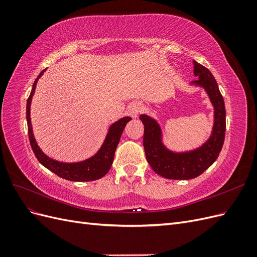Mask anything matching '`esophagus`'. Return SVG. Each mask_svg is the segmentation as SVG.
Returning a JSON list of instances; mask_svg holds the SVG:
<instances>
[{
    "label": "esophagus",
    "instance_id": "34e87169",
    "mask_svg": "<svg viewBox=\"0 0 257 257\" xmlns=\"http://www.w3.org/2000/svg\"><path fill=\"white\" fill-rule=\"evenodd\" d=\"M143 105L141 103H134L132 104L131 108H130V111H131V114L133 116H137V114L141 112L143 110Z\"/></svg>",
    "mask_w": 257,
    "mask_h": 257
}]
</instances>
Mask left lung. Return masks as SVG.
Instances as JSON below:
<instances>
[{
	"label": "left lung",
	"instance_id": "1",
	"mask_svg": "<svg viewBox=\"0 0 257 257\" xmlns=\"http://www.w3.org/2000/svg\"><path fill=\"white\" fill-rule=\"evenodd\" d=\"M194 63V75L197 80L192 83L203 87L214 107V124L212 134L200 148L176 153L168 150L162 143V132L159 123L146 114L139 116L144 123V148L146 158L154 173L166 179L189 180L203 174L211 166L222 150L226 130V112L224 99L217 87L216 80L209 69L201 64Z\"/></svg>",
	"mask_w": 257,
	"mask_h": 257
}]
</instances>
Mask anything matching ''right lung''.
Segmentation results:
<instances>
[{"mask_svg":"<svg viewBox=\"0 0 257 257\" xmlns=\"http://www.w3.org/2000/svg\"><path fill=\"white\" fill-rule=\"evenodd\" d=\"M44 72L45 69L43 72H41V74L38 75V77L35 79L32 87V91H31V94L27 102L28 133H29L30 144H31V147H32V150L35 154V157L42 165L51 170V172L56 174L57 176L66 179V180H69V181L97 180V179L104 177L108 173V170L110 169L113 162L114 152L116 149V146L119 144L122 132L124 127H125L126 123L130 120H132V118L131 116H125V118H122L112 124V125L109 127V131H108V134L106 136L103 146L100 147V149L94 157L78 163H61V162L51 160L50 158L47 157V155H45L43 151L40 149V147L37 146L33 135L32 125H31V118H30L31 100H32V96L34 94L36 82L38 78H40V77L44 74Z\"/></svg>","mask_w":257,"mask_h":257,"instance_id":"obj_1","label":"right lung"}]
</instances>
